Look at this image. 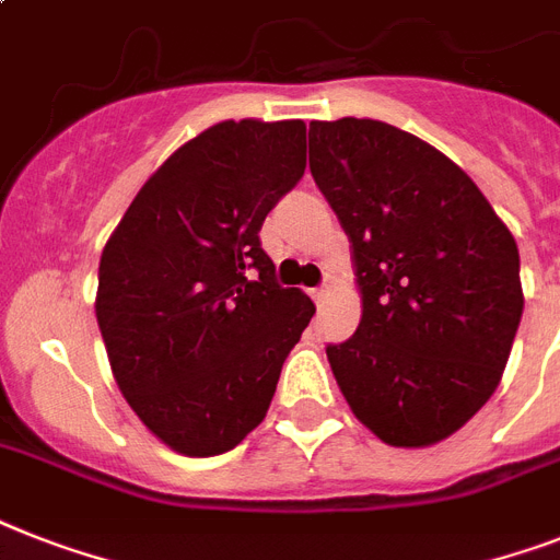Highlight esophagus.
<instances>
[{
  "label": "esophagus",
  "mask_w": 560,
  "mask_h": 560,
  "mask_svg": "<svg viewBox=\"0 0 560 560\" xmlns=\"http://www.w3.org/2000/svg\"><path fill=\"white\" fill-rule=\"evenodd\" d=\"M311 295H313V302H316V304H319V307H322V304L327 302V295H330V290H327V284H322V288L313 290Z\"/></svg>",
  "instance_id": "obj_1"
}]
</instances>
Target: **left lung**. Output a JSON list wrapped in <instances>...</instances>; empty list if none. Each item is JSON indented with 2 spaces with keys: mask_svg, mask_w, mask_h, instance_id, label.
<instances>
[{
  "mask_svg": "<svg viewBox=\"0 0 560 560\" xmlns=\"http://www.w3.org/2000/svg\"><path fill=\"white\" fill-rule=\"evenodd\" d=\"M311 172L353 244L362 322L327 345L359 420L420 448L492 397L524 290L512 233L466 172L383 120L311 122Z\"/></svg>",
  "mask_w": 560,
  "mask_h": 560,
  "instance_id": "8db88e82",
  "label": "left lung"
}]
</instances>
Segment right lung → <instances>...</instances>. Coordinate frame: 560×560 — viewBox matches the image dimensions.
<instances>
[{
    "label": "right lung",
    "instance_id": "add662e5",
    "mask_svg": "<svg viewBox=\"0 0 560 560\" xmlns=\"http://www.w3.org/2000/svg\"><path fill=\"white\" fill-rule=\"evenodd\" d=\"M302 120H224L149 177L100 256L97 325L122 397L189 457L265 420L316 313L281 288L258 230L304 175Z\"/></svg>",
    "mask_w": 560,
    "mask_h": 560
}]
</instances>
